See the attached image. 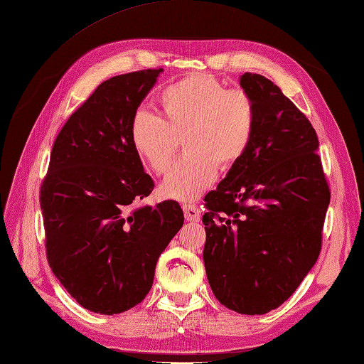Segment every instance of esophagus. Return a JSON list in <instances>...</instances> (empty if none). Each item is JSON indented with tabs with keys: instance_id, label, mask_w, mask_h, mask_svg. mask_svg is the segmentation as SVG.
<instances>
[{
	"instance_id": "34e87169",
	"label": "esophagus",
	"mask_w": 364,
	"mask_h": 364,
	"mask_svg": "<svg viewBox=\"0 0 364 364\" xmlns=\"http://www.w3.org/2000/svg\"><path fill=\"white\" fill-rule=\"evenodd\" d=\"M183 210H184V215H186V219L191 222H198L200 218H202V215H200V210L196 205H184Z\"/></svg>"
}]
</instances>
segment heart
<instances>
[{"mask_svg":"<svg viewBox=\"0 0 364 364\" xmlns=\"http://www.w3.org/2000/svg\"><path fill=\"white\" fill-rule=\"evenodd\" d=\"M159 115L133 114L129 141L137 158L153 173H164L183 139L186 154L162 183L161 194L194 202L214 183L218 170H230L250 149L257 107L244 90L230 89L208 75H189L159 92Z\"/></svg>","mask_w":364,"mask_h":364,"instance_id":"obj_1","label":"heart"}]
</instances>
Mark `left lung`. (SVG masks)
I'll return each instance as SVG.
<instances>
[{"mask_svg":"<svg viewBox=\"0 0 364 364\" xmlns=\"http://www.w3.org/2000/svg\"><path fill=\"white\" fill-rule=\"evenodd\" d=\"M239 84L257 128L241 162L205 197L203 261L215 299L255 316L288 300L316 264L330 191L310 120L264 76L244 73Z\"/></svg>","mask_w":364,"mask_h":364,"instance_id":"8db88e82","label":"left lung"}]
</instances>
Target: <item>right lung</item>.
I'll use <instances>...</instances> for the list:
<instances>
[{
    "instance_id": "add662e5",
    "label": "right lung",
    "mask_w": 364,
    "mask_h": 364,
    "mask_svg": "<svg viewBox=\"0 0 364 364\" xmlns=\"http://www.w3.org/2000/svg\"><path fill=\"white\" fill-rule=\"evenodd\" d=\"M162 68L100 84L54 141L41 188L50 267L89 311L119 314L151 289L154 269L184 222L164 200L134 210L154 183L129 141V122Z\"/></svg>"
}]
</instances>
